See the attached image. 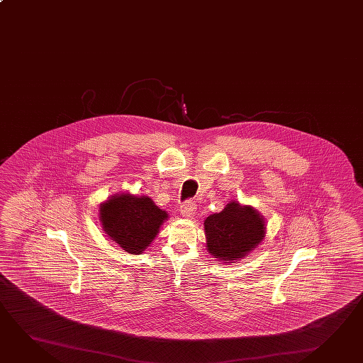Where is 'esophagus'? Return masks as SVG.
Here are the masks:
<instances>
[{"mask_svg": "<svg viewBox=\"0 0 363 363\" xmlns=\"http://www.w3.org/2000/svg\"><path fill=\"white\" fill-rule=\"evenodd\" d=\"M196 203H194V201L192 199H188V201H185L184 203H182V206H180V213L184 216V218H192L193 215H194V211H196Z\"/></svg>", "mask_w": 363, "mask_h": 363, "instance_id": "34e87169", "label": "esophagus"}]
</instances>
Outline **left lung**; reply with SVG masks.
<instances>
[{
  "label": "left lung",
  "instance_id": "8db88e82",
  "mask_svg": "<svg viewBox=\"0 0 363 363\" xmlns=\"http://www.w3.org/2000/svg\"><path fill=\"white\" fill-rule=\"evenodd\" d=\"M208 252L223 262L237 260L263 241L264 220L252 207L230 202L205 220Z\"/></svg>",
  "mask_w": 363,
  "mask_h": 363
}]
</instances>
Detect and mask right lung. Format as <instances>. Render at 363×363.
I'll return each instance as SVG.
<instances>
[{
	"label": "right lung",
	"instance_id": "1",
	"mask_svg": "<svg viewBox=\"0 0 363 363\" xmlns=\"http://www.w3.org/2000/svg\"><path fill=\"white\" fill-rule=\"evenodd\" d=\"M167 213L150 197L113 196L100 206V220L106 235L128 254H140L155 240Z\"/></svg>",
	"mask_w": 363,
	"mask_h": 363
}]
</instances>
